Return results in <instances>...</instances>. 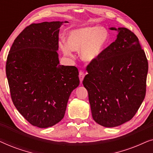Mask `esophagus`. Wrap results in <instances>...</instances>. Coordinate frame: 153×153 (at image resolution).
I'll return each instance as SVG.
<instances>
[{
  "label": "esophagus",
  "instance_id": "obj_1",
  "mask_svg": "<svg viewBox=\"0 0 153 153\" xmlns=\"http://www.w3.org/2000/svg\"><path fill=\"white\" fill-rule=\"evenodd\" d=\"M79 79H80V81L81 83V82H82V81L83 80V78H84V76H85L84 72H82V71H80V72H79Z\"/></svg>",
  "mask_w": 153,
  "mask_h": 153
}]
</instances>
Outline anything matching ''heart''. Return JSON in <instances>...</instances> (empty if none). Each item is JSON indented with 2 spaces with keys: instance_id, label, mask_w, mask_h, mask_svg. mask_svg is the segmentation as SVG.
<instances>
[{
  "instance_id": "1",
  "label": "heart",
  "mask_w": 153,
  "mask_h": 153,
  "mask_svg": "<svg viewBox=\"0 0 153 153\" xmlns=\"http://www.w3.org/2000/svg\"><path fill=\"white\" fill-rule=\"evenodd\" d=\"M109 41L108 30L103 27L89 26L75 29L69 33L67 42L60 44L65 55L73 56V51H81V58L85 62L100 58Z\"/></svg>"
}]
</instances>
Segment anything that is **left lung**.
Listing matches in <instances>:
<instances>
[{"label": "left lung", "mask_w": 153, "mask_h": 153, "mask_svg": "<svg viewBox=\"0 0 153 153\" xmlns=\"http://www.w3.org/2000/svg\"><path fill=\"white\" fill-rule=\"evenodd\" d=\"M118 30L115 42L88 65L83 84L88 93L92 116L98 124L114 127L130 120L146 96L148 60L136 35Z\"/></svg>", "instance_id": "left-lung-1"}]
</instances>
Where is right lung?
<instances>
[{
  "label": "right lung",
  "mask_w": 153,
  "mask_h": 153,
  "mask_svg": "<svg viewBox=\"0 0 153 153\" xmlns=\"http://www.w3.org/2000/svg\"><path fill=\"white\" fill-rule=\"evenodd\" d=\"M68 22L27 26L14 39L6 62L14 105L33 126L47 128L63 118L70 95L79 85L75 66L60 65V27Z\"/></svg>",
  "instance_id": "add662e5"
}]
</instances>
